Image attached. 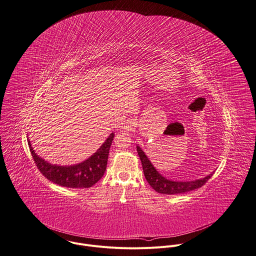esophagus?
Here are the masks:
<instances>
[{"instance_id":"esophagus-1","label":"esophagus","mask_w":256,"mask_h":256,"mask_svg":"<svg viewBox=\"0 0 256 256\" xmlns=\"http://www.w3.org/2000/svg\"><path fill=\"white\" fill-rule=\"evenodd\" d=\"M136 120H132V118H128L126 120V122H124V130L126 132H132L136 128Z\"/></svg>"}]
</instances>
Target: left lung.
Returning <instances> with one entry per match:
<instances>
[{
  "label": "left lung",
  "mask_w": 256,
  "mask_h": 256,
  "mask_svg": "<svg viewBox=\"0 0 256 256\" xmlns=\"http://www.w3.org/2000/svg\"><path fill=\"white\" fill-rule=\"evenodd\" d=\"M136 150L142 164V169L146 181L156 192L161 194L175 195L196 190L202 187L214 174V172H212L204 178L192 181H173L165 178L156 170L148 155L144 154V152L140 146H136Z\"/></svg>",
  "instance_id": "obj_1"
}]
</instances>
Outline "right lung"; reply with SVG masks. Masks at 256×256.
Instances as JSON below:
<instances>
[{"mask_svg":"<svg viewBox=\"0 0 256 256\" xmlns=\"http://www.w3.org/2000/svg\"><path fill=\"white\" fill-rule=\"evenodd\" d=\"M114 134L112 132L100 148L86 160L73 165L52 164L42 158L34 150L28 138L30 150L38 170L53 183L67 188H90L95 185L104 175L110 144Z\"/></svg>","mask_w":256,"mask_h":256,"instance_id":"1","label":"right lung"}]
</instances>
